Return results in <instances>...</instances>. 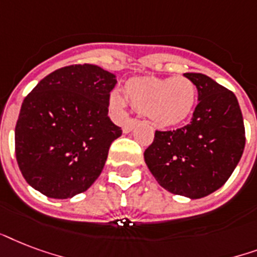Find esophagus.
Instances as JSON below:
<instances>
[{
    "mask_svg": "<svg viewBox=\"0 0 257 257\" xmlns=\"http://www.w3.org/2000/svg\"><path fill=\"white\" fill-rule=\"evenodd\" d=\"M138 123H139L138 119H130L128 122L124 123V126H123V131H124V133H130V131L133 130V128H134V127L138 124Z\"/></svg>",
    "mask_w": 257,
    "mask_h": 257,
    "instance_id": "obj_1",
    "label": "esophagus"
}]
</instances>
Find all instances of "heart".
I'll list each match as a JSON object with an SVG mask.
<instances>
[{"label":"heart","instance_id":"1","mask_svg":"<svg viewBox=\"0 0 257 257\" xmlns=\"http://www.w3.org/2000/svg\"><path fill=\"white\" fill-rule=\"evenodd\" d=\"M127 100L135 110L149 115L161 127H174L185 122L193 112L197 87L188 77H135L127 81L126 96L112 91L111 106L122 111Z\"/></svg>","mask_w":257,"mask_h":257}]
</instances>
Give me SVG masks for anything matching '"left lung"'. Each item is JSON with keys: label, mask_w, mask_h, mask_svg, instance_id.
I'll return each instance as SVG.
<instances>
[{"label": "left lung", "mask_w": 257, "mask_h": 257, "mask_svg": "<svg viewBox=\"0 0 257 257\" xmlns=\"http://www.w3.org/2000/svg\"><path fill=\"white\" fill-rule=\"evenodd\" d=\"M196 84L198 104L189 124L156 131L145 161L168 192L201 198L225 184L241 158L245 128L237 97L202 73H185Z\"/></svg>", "instance_id": "left-lung-1"}]
</instances>
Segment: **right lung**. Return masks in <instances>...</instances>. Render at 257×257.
<instances>
[{
	"mask_svg": "<svg viewBox=\"0 0 257 257\" xmlns=\"http://www.w3.org/2000/svg\"><path fill=\"white\" fill-rule=\"evenodd\" d=\"M114 73L93 64L63 67L24 99L15 131L16 158L32 188L51 198L85 192L122 135L108 118Z\"/></svg>",
	"mask_w": 257,
	"mask_h": 257,
	"instance_id": "obj_1",
	"label": "right lung"
}]
</instances>
